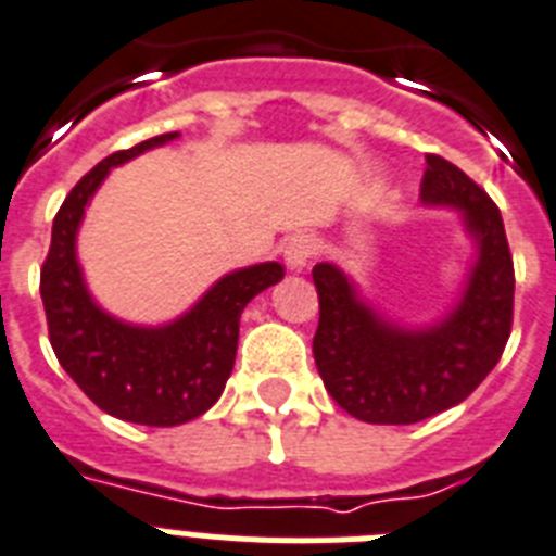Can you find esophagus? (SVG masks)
I'll return each instance as SVG.
<instances>
[{"label":"esophagus","instance_id":"obj_1","mask_svg":"<svg viewBox=\"0 0 556 556\" xmlns=\"http://www.w3.org/2000/svg\"><path fill=\"white\" fill-rule=\"evenodd\" d=\"M316 240L311 235H293L291 240L282 245V260H286L288 270H305L307 263L314 260L316 254Z\"/></svg>","mask_w":556,"mask_h":556}]
</instances>
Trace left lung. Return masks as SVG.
<instances>
[{
  "instance_id": "obj_1",
  "label": "left lung",
  "mask_w": 556,
  "mask_h": 556,
  "mask_svg": "<svg viewBox=\"0 0 556 556\" xmlns=\"http://www.w3.org/2000/svg\"><path fill=\"white\" fill-rule=\"evenodd\" d=\"M421 203L458 214L475 251L458 300L438 319H390L339 265H314L316 370L358 421L415 424L455 407L501 362L511 333L515 265L492 198L455 163L427 155Z\"/></svg>"
}]
</instances>
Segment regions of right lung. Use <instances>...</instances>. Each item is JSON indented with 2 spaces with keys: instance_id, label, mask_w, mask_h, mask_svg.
Listing matches in <instances>:
<instances>
[{
  "instance_id": "1",
  "label": "right lung",
  "mask_w": 556,
  "mask_h": 556,
  "mask_svg": "<svg viewBox=\"0 0 556 556\" xmlns=\"http://www.w3.org/2000/svg\"><path fill=\"white\" fill-rule=\"evenodd\" d=\"M177 138L180 132L157 135L87 172L55 214L41 268V302L59 365L96 407L143 427H177L220 399L235 367L242 311L286 277L279 263L237 268L163 325H135L98 305L76 251L84 212L110 169Z\"/></svg>"
}]
</instances>
